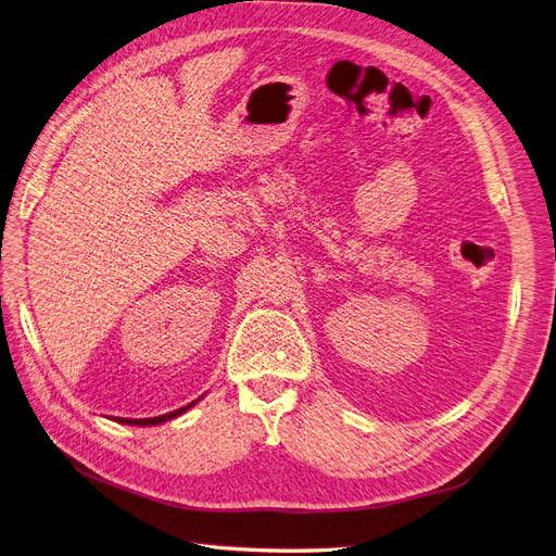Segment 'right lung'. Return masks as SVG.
Returning <instances> with one entry per match:
<instances>
[{"mask_svg":"<svg viewBox=\"0 0 556 556\" xmlns=\"http://www.w3.org/2000/svg\"><path fill=\"white\" fill-rule=\"evenodd\" d=\"M197 401H199V399H197ZM197 401H192L190 405H185V407H180V409H174V413L160 415V417H153V419H116V421H118V424H132V426H155V424H162V421H167V419H174V417L182 415L185 409H190Z\"/></svg>","mask_w":556,"mask_h":556,"instance_id":"right-lung-1","label":"right lung"}]
</instances>
